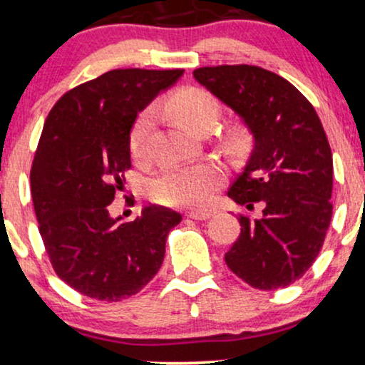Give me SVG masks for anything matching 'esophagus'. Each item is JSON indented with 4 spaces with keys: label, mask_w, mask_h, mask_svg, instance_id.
Returning a JSON list of instances; mask_svg holds the SVG:
<instances>
[{
    "label": "esophagus",
    "mask_w": 365,
    "mask_h": 365,
    "mask_svg": "<svg viewBox=\"0 0 365 365\" xmlns=\"http://www.w3.org/2000/svg\"><path fill=\"white\" fill-rule=\"evenodd\" d=\"M186 217L191 220H208L210 217H213V213H211V211H191Z\"/></svg>",
    "instance_id": "1"
}]
</instances>
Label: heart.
<instances>
[{
    "label": "heart",
    "instance_id": "b5f03b06",
    "mask_svg": "<svg viewBox=\"0 0 365 365\" xmlns=\"http://www.w3.org/2000/svg\"><path fill=\"white\" fill-rule=\"evenodd\" d=\"M168 108L170 115L192 133L211 121L217 123L220 113L218 101L213 94L201 88H187L175 93L169 100ZM154 120V110H147L135 121L130 132V150L135 157H140L145 152ZM222 182L223 169L218 164H200L164 170L152 179L148 190L154 200L164 205L203 208Z\"/></svg>",
    "mask_w": 365,
    "mask_h": 365
}]
</instances>
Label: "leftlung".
<instances>
[{"instance_id": "1", "label": "left lung", "mask_w": 365, "mask_h": 365, "mask_svg": "<svg viewBox=\"0 0 365 365\" xmlns=\"http://www.w3.org/2000/svg\"><path fill=\"white\" fill-rule=\"evenodd\" d=\"M195 79L242 120L254 138L228 197L262 217H240V237L225 254L255 289L298 281L320 254L331 220L334 160L317 111L289 81L257 66L196 69Z\"/></svg>"}]
</instances>
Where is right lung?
I'll use <instances>...</instances> for the list:
<instances>
[{"mask_svg":"<svg viewBox=\"0 0 365 365\" xmlns=\"http://www.w3.org/2000/svg\"><path fill=\"white\" fill-rule=\"evenodd\" d=\"M182 73L110 71L67 91L45 120L31 164V200L53 271L81 294L127 299L160 269L181 215L150 205L123 223L108 205L130 169L137 115Z\"/></svg>","mask_w":365,"mask_h":365,"instance_id":"obj_1","label":"right lung"}]
</instances>
